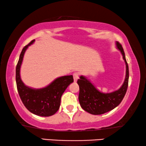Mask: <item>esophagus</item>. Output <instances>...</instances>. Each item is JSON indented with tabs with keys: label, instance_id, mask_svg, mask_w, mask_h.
<instances>
[{
	"label": "esophagus",
	"instance_id": "obj_1",
	"mask_svg": "<svg viewBox=\"0 0 146 146\" xmlns=\"http://www.w3.org/2000/svg\"><path fill=\"white\" fill-rule=\"evenodd\" d=\"M73 77H74V82H76L78 80V79L79 78V73L78 72L74 73Z\"/></svg>",
	"mask_w": 146,
	"mask_h": 146
}]
</instances>
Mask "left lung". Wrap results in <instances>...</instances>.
I'll use <instances>...</instances> for the list:
<instances>
[{"mask_svg": "<svg viewBox=\"0 0 146 146\" xmlns=\"http://www.w3.org/2000/svg\"><path fill=\"white\" fill-rule=\"evenodd\" d=\"M116 46L120 50L126 66L125 80L120 88L113 92L104 94L98 90L90 81L83 76H81L77 81L80 88L78 96L80 104L83 110L91 114H103L114 109L121 103L126 93L129 80L128 65L125 60L123 48L118 42H116Z\"/></svg>", "mask_w": 146, "mask_h": 146, "instance_id": "left-lung-1", "label": "left lung"}]
</instances>
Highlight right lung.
Here are the masks:
<instances>
[{
    "mask_svg": "<svg viewBox=\"0 0 146 146\" xmlns=\"http://www.w3.org/2000/svg\"><path fill=\"white\" fill-rule=\"evenodd\" d=\"M35 40L25 46L20 55L16 68V82L17 90L23 104L28 110L39 116H50L58 110L61 97L67 87L74 82L72 75L58 78L48 86L40 89H33L25 85L20 76V69L24 54Z\"/></svg>",
    "mask_w": 146,
    "mask_h": 146,
    "instance_id": "right-lung-1",
    "label": "right lung"
}]
</instances>
